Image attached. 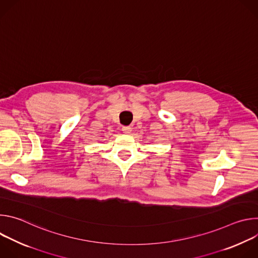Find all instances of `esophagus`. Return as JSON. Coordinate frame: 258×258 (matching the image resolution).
Here are the masks:
<instances>
[{"label": "esophagus", "mask_w": 258, "mask_h": 258, "mask_svg": "<svg viewBox=\"0 0 258 258\" xmlns=\"http://www.w3.org/2000/svg\"><path fill=\"white\" fill-rule=\"evenodd\" d=\"M122 132L124 134H130L132 132V127L128 126V125H125V126H122Z\"/></svg>", "instance_id": "34e87169"}]
</instances>
